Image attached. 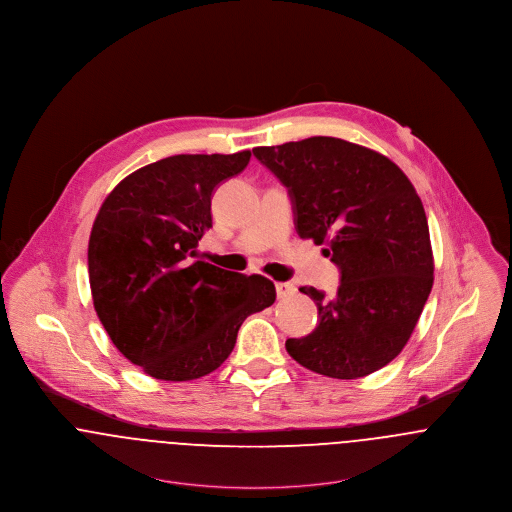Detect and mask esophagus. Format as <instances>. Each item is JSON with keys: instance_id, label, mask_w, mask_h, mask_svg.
Returning <instances> with one entry per match:
<instances>
[{"instance_id": "34e87169", "label": "esophagus", "mask_w": 512, "mask_h": 512, "mask_svg": "<svg viewBox=\"0 0 512 512\" xmlns=\"http://www.w3.org/2000/svg\"><path fill=\"white\" fill-rule=\"evenodd\" d=\"M276 296L282 300V298H290L294 292H296V288L290 284V282H276Z\"/></svg>"}]
</instances>
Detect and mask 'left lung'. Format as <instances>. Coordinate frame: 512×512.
I'll return each mask as SVG.
<instances>
[{"instance_id": "1", "label": "left lung", "mask_w": 512, "mask_h": 512, "mask_svg": "<svg viewBox=\"0 0 512 512\" xmlns=\"http://www.w3.org/2000/svg\"><path fill=\"white\" fill-rule=\"evenodd\" d=\"M253 154L288 187L298 236L327 245L340 269L332 300L313 286L315 331L288 338V354L332 379L365 377L391 363L418 325L433 286V253L421 199L379 152L309 137Z\"/></svg>"}]
</instances>
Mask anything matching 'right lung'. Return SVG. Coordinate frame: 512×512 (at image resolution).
Instances as JSON below:
<instances>
[{
  "mask_svg": "<svg viewBox=\"0 0 512 512\" xmlns=\"http://www.w3.org/2000/svg\"><path fill=\"white\" fill-rule=\"evenodd\" d=\"M249 158V151L162 158L121 180L96 214L89 240L96 315L121 354L154 379L209 375L232 354L241 323L276 300L269 278L197 259L214 189Z\"/></svg>",
  "mask_w": 512,
  "mask_h": 512,
  "instance_id": "right-lung-1",
  "label": "right lung"
}]
</instances>
